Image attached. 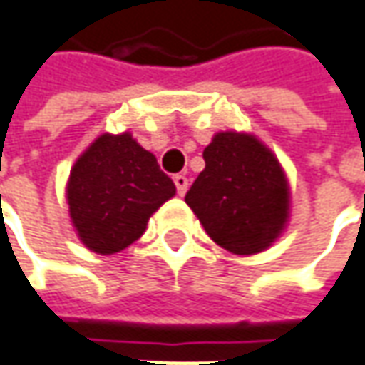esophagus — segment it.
Segmentation results:
<instances>
[{
	"mask_svg": "<svg viewBox=\"0 0 365 365\" xmlns=\"http://www.w3.org/2000/svg\"><path fill=\"white\" fill-rule=\"evenodd\" d=\"M173 183H175V187H178V194H180V196H183V194L187 192V185H190V182H187V178H185L183 173H178V175L173 178Z\"/></svg>",
	"mask_w": 365,
	"mask_h": 365,
	"instance_id": "esophagus-1",
	"label": "esophagus"
}]
</instances>
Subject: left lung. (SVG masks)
<instances>
[{
    "label": "left lung",
    "mask_w": 365,
    "mask_h": 365,
    "mask_svg": "<svg viewBox=\"0 0 365 365\" xmlns=\"http://www.w3.org/2000/svg\"><path fill=\"white\" fill-rule=\"evenodd\" d=\"M206 167L185 194L204 230L235 255H257L276 243L290 220V183L267 145L249 133H216L204 149Z\"/></svg>",
    "instance_id": "obj_1"
}]
</instances>
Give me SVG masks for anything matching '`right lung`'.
<instances>
[{
    "label": "right lung",
    "instance_id": "right-lung-1",
    "mask_svg": "<svg viewBox=\"0 0 365 365\" xmlns=\"http://www.w3.org/2000/svg\"><path fill=\"white\" fill-rule=\"evenodd\" d=\"M175 196L157 157L130 133L100 135L73 163L65 198L79 241L98 255H114L147 230L153 214Z\"/></svg>",
    "mask_w": 365,
    "mask_h": 365
}]
</instances>
